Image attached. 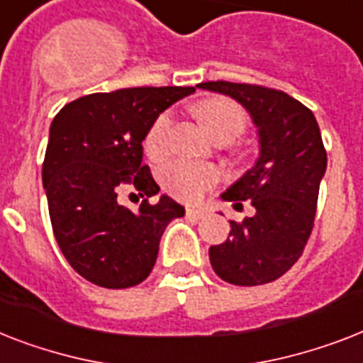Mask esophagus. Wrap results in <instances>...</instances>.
Returning a JSON list of instances; mask_svg holds the SVG:
<instances>
[{"instance_id": "obj_1", "label": "esophagus", "mask_w": 363, "mask_h": 363, "mask_svg": "<svg viewBox=\"0 0 363 363\" xmlns=\"http://www.w3.org/2000/svg\"><path fill=\"white\" fill-rule=\"evenodd\" d=\"M186 216L194 218V220H203L207 216V208H197V207H188L186 208Z\"/></svg>"}]
</instances>
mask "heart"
<instances>
[{"label":"heart","instance_id":"1","mask_svg":"<svg viewBox=\"0 0 363 363\" xmlns=\"http://www.w3.org/2000/svg\"><path fill=\"white\" fill-rule=\"evenodd\" d=\"M197 119L207 128L208 134L214 140H235L242 134L248 126V113L242 106L228 99V96H211V99L199 100L194 106ZM172 113L162 111L155 117L145 134L143 145L145 152L152 160H160L167 151V134L172 128ZM220 172L208 164H196V162L177 160L166 166L160 173V181L172 196L184 199V201H196L218 182Z\"/></svg>","mask_w":363,"mask_h":363}]
</instances>
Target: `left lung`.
I'll return each mask as SVG.
<instances>
[{"instance_id":"1","label":"left lung","mask_w":363,"mask_h":363,"mask_svg":"<svg viewBox=\"0 0 363 363\" xmlns=\"http://www.w3.org/2000/svg\"><path fill=\"white\" fill-rule=\"evenodd\" d=\"M250 111L259 130L257 164L222 197L255 214L231 222L225 242L211 246L214 272L228 284L252 287L281 278L304 252L326 172V149L313 111L287 93L255 84L205 82Z\"/></svg>"}]
</instances>
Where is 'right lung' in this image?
<instances>
[{"label": "right lung", "instance_id": "obj_1", "mask_svg": "<svg viewBox=\"0 0 363 363\" xmlns=\"http://www.w3.org/2000/svg\"><path fill=\"white\" fill-rule=\"evenodd\" d=\"M196 87H130L79 96L50 126L43 164L50 220L65 259L91 284L126 289L151 274L164 229L184 208L160 191L143 166V140L158 113ZM130 187L146 199L130 211L116 201Z\"/></svg>", "mask_w": 363, "mask_h": 363}]
</instances>
